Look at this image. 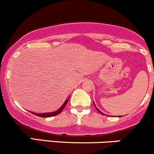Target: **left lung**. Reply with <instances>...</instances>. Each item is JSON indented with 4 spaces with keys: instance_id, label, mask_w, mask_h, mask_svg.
I'll return each mask as SVG.
<instances>
[{
    "instance_id": "8db88e82",
    "label": "left lung",
    "mask_w": 154,
    "mask_h": 154,
    "mask_svg": "<svg viewBox=\"0 0 154 154\" xmlns=\"http://www.w3.org/2000/svg\"><path fill=\"white\" fill-rule=\"evenodd\" d=\"M94 105H95V103H94ZM95 108H96V107H95ZM96 109H97V110H98V112H100V114H103V113H102V112H100V111L99 110H98V109H97V108H96Z\"/></svg>"
}]
</instances>
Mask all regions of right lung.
Wrapping results in <instances>:
<instances>
[{"label":"right lung","mask_w":154,"mask_h":154,"mask_svg":"<svg viewBox=\"0 0 154 154\" xmlns=\"http://www.w3.org/2000/svg\"><path fill=\"white\" fill-rule=\"evenodd\" d=\"M69 99V98H68V99L66 100V101L63 103V104L62 106H61V108H59V109H58L57 111H54V112H51V113H43V114H37V113H33V112H31L33 114H35V115L38 116H40V117H51V116H56L58 115V114H59L62 111V110L63 109H64V107L66 106L67 102H68Z\"/></svg>","instance_id":"right-lung-1"}]
</instances>
